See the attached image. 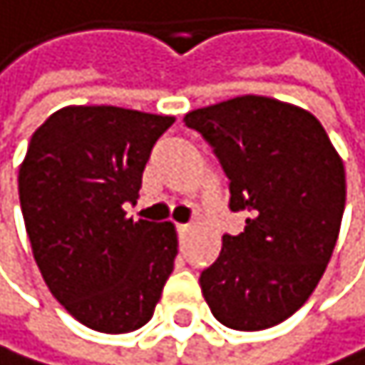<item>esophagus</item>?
<instances>
[{
    "instance_id": "1",
    "label": "esophagus",
    "mask_w": 365,
    "mask_h": 365,
    "mask_svg": "<svg viewBox=\"0 0 365 365\" xmlns=\"http://www.w3.org/2000/svg\"><path fill=\"white\" fill-rule=\"evenodd\" d=\"M190 228H192L190 224H179V226H177V232H179V239H184V237H186V235L190 232Z\"/></svg>"
}]
</instances>
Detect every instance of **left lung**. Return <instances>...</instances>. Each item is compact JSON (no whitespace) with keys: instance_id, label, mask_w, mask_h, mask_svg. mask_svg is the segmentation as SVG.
Segmentation results:
<instances>
[{"instance_id":"1","label":"left lung","mask_w":365,"mask_h":365,"mask_svg":"<svg viewBox=\"0 0 365 365\" xmlns=\"http://www.w3.org/2000/svg\"><path fill=\"white\" fill-rule=\"evenodd\" d=\"M230 181V210L246 212L199 277L217 322L264 330L299 310L330 262L346 206L344 161L319 119L270 97L244 95L184 117Z\"/></svg>"}]
</instances>
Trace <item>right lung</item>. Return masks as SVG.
I'll return each mask as SVG.
<instances>
[{
  "instance_id": "obj_1",
  "label": "right lung",
  "mask_w": 365,
  "mask_h": 365,
  "mask_svg": "<svg viewBox=\"0 0 365 365\" xmlns=\"http://www.w3.org/2000/svg\"><path fill=\"white\" fill-rule=\"evenodd\" d=\"M175 117L68 106L35 130L19 204L48 290L73 317L119 334L148 324L173 272L177 230L126 217L155 141Z\"/></svg>"
}]
</instances>
